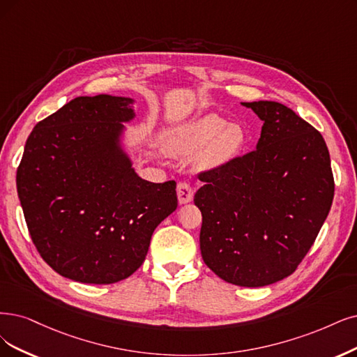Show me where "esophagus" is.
Here are the masks:
<instances>
[{"label":"esophagus","instance_id":"34e87169","mask_svg":"<svg viewBox=\"0 0 357 357\" xmlns=\"http://www.w3.org/2000/svg\"><path fill=\"white\" fill-rule=\"evenodd\" d=\"M176 192H178V200L181 204H187L194 199V190L188 182H179Z\"/></svg>","mask_w":357,"mask_h":357}]
</instances>
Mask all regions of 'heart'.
Segmentation results:
<instances>
[{
  "instance_id": "heart-1",
  "label": "heart",
  "mask_w": 357,
  "mask_h": 357,
  "mask_svg": "<svg viewBox=\"0 0 357 357\" xmlns=\"http://www.w3.org/2000/svg\"><path fill=\"white\" fill-rule=\"evenodd\" d=\"M245 142L240 126L229 125L219 114H206L194 122L170 130L165 147L175 157H191L200 153L202 167H216L228 163L238 154Z\"/></svg>"
}]
</instances>
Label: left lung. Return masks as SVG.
Returning a JSON list of instances; mask_svg holds the SVG:
<instances>
[{"label": "left lung", "instance_id": "obj_1", "mask_svg": "<svg viewBox=\"0 0 357 357\" xmlns=\"http://www.w3.org/2000/svg\"><path fill=\"white\" fill-rule=\"evenodd\" d=\"M263 121L256 150L200 172V250L219 278L265 287L291 275L318 236L334 199L319 130L276 101L243 102Z\"/></svg>", "mask_w": 357, "mask_h": 357}]
</instances>
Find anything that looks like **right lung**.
Instances as JSON below:
<instances>
[{
    "label": "right lung",
    "instance_id": "1",
    "mask_svg": "<svg viewBox=\"0 0 357 357\" xmlns=\"http://www.w3.org/2000/svg\"><path fill=\"white\" fill-rule=\"evenodd\" d=\"M132 98L77 97L36 123L17 167V194L38 253L64 278L113 284L147 256L178 207L176 182L139 178L121 147Z\"/></svg>",
    "mask_w": 357,
    "mask_h": 357
}]
</instances>
